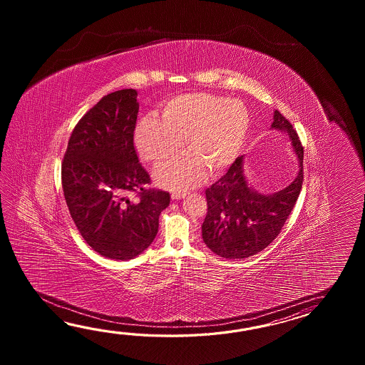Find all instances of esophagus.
<instances>
[{
    "label": "esophagus",
    "mask_w": 365,
    "mask_h": 365,
    "mask_svg": "<svg viewBox=\"0 0 365 365\" xmlns=\"http://www.w3.org/2000/svg\"><path fill=\"white\" fill-rule=\"evenodd\" d=\"M185 193H172V200H181L185 197Z\"/></svg>",
    "instance_id": "34e87169"
}]
</instances>
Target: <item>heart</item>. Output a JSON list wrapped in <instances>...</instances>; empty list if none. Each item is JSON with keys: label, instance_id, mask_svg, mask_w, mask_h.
<instances>
[{"label": "heart", "instance_id": "heart-1", "mask_svg": "<svg viewBox=\"0 0 365 365\" xmlns=\"http://www.w3.org/2000/svg\"><path fill=\"white\" fill-rule=\"evenodd\" d=\"M252 118L247 106L211 93H186L164 104L162 120L143 117L135 128V145L148 162L162 163L178 155L185 140L189 155L158 167L159 184L184 190L227 170L240 155Z\"/></svg>", "mask_w": 365, "mask_h": 365}]
</instances>
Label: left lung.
<instances>
[{
    "mask_svg": "<svg viewBox=\"0 0 365 365\" xmlns=\"http://www.w3.org/2000/svg\"><path fill=\"white\" fill-rule=\"evenodd\" d=\"M272 129L286 133L291 140L299 160L297 176L277 193H258L249 185L244 156H239L225 176L206 189L207 214L202 239L217 256L247 258L264 250L279 235L299 198L304 180L302 142L279 110L274 112Z\"/></svg>",
    "mask_w": 365,
    "mask_h": 365,
    "instance_id": "8db88e82",
    "label": "left lung"
}]
</instances>
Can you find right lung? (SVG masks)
<instances>
[{
  "instance_id": "obj_1",
  "label": "right lung",
  "mask_w": 365,
  "mask_h": 365,
  "mask_svg": "<svg viewBox=\"0 0 365 365\" xmlns=\"http://www.w3.org/2000/svg\"><path fill=\"white\" fill-rule=\"evenodd\" d=\"M125 88L101 98L70 135L61 167L70 215L86 242L103 257L126 261L155 239L168 192L148 189L150 176L134 148L140 104ZM137 192L140 200H128Z\"/></svg>"
}]
</instances>
